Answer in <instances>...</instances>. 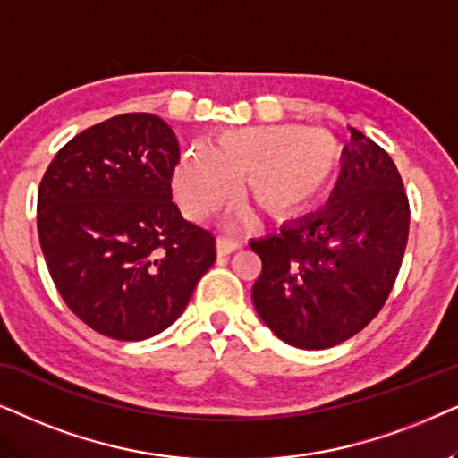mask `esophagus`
Listing matches in <instances>:
<instances>
[{
	"label": "esophagus",
	"instance_id": "34e87169",
	"mask_svg": "<svg viewBox=\"0 0 458 458\" xmlns=\"http://www.w3.org/2000/svg\"><path fill=\"white\" fill-rule=\"evenodd\" d=\"M241 249V242L234 241V239H228V236H217L216 241V251L219 258H224V255H230L234 251H239Z\"/></svg>",
	"mask_w": 458,
	"mask_h": 458
}]
</instances>
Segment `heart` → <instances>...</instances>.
<instances>
[{
    "mask_svg": "<svg viewBox=\"0 0 458 458\" xmlns=\"http://www.w3.org/2000/svg\"><path fill=\"white\" fill-rule=\"evenodd\" d=\"M339 174V150L322 131L297 125L239 127L222 131L209 148H192L174 169V194L192 219L209 217L239 192L274 219L306 216L327 197Z\"/></svg>",
    "mask_w": 458,
    "mask_h": 458,
    "instance_id": "b5f03b06",
    "label": "heart"
}]
</instances>
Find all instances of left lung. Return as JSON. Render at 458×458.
<instances>
[{"mask_svg": "<svg viewBox=\"0 0 458 458\" xmlns=\"http://www.w3.org/2000/svg\"><path fill=\"white\" fill-rule=\"evenodd\" d=\"M408 199L394 161L352 130L325 209L251 241L261 258L253 306L264 325L300 350H327L379 314L408 241Z\"/></svg>", "mask_w": 458, "mask_h": 458, "instance_id": "obj_1", "label": "left lung"}]
</instances>
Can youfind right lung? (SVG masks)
<instances>
[{"label": "right lung", "mask_w": 458, "mask_h": 458, "mask_svg": "<svg viewBox=\"0 0 458 458\" xmlns=\"http://www.w3.org/2000/svg\"><path fill=\"white\" fill-rule=\"evenodd\" d=\"M180 144L157 114L102 121L63 146L38 192L47 270L100 335L142 341L172 327L216 261V239L172 200Z\"/></svg>", "instance_id": "right-lung-1"}]
</instances>
